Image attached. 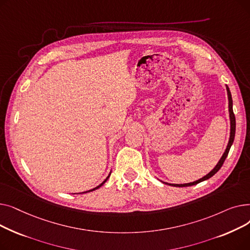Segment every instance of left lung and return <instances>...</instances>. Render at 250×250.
Segmentation results:
<instances>
[{"mask_svg":"<svg viewBox=\"0 0 250 250\" xmlns=\"http://www.w3.org/2000/svg\"><path fill=\"white\" fill-rule=\"evenodd\" d=\"M226 89H227V95H228V100H229V116H230V138H229V142H228V145H227V148L224 152V154H223V156L221 157V159L219 160V162L217 163V165L215 166V168L212 170L211 172H208L206 176L202 177L201 179L196 180V181H193V182H189V183H183V185H172V183H167V182H163L165 183V185H169V186H172V187H178V188H183V187H191V186H194V185H198V183L202 182V181H205L208 178H211L213 175H215L220 168L222 167L223 163H224L225 159L227 158L228 156V153H229V150L232 146V144L234 142V138H235V129H236V122H235V115H234V112H233V101H232V96H231V92L228 88V86H226Z\"/></svg>","mask_w":250,"mask_h":250,"instance_id":"8db88e82","label":"left lung"}]
</instances>
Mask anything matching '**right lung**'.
Returning <instances> with one entry per match:
<instances>
[{
	"label": "right lung",
	"instance_id": "obj_1",
	"mask_svg": "<svg viewBox=\"0 0 250 250\" xmlns=\"http://www.w3.org/2000/svg\"><path fill=\"white\" fill-rule=\"evenodd\" d=\"M110 173H111V172H110ZM110 173H109V175H108V176H107V177H106V179H105V180H104V181H103V182H102V183H101V185H99V186H98V187H96V188H93V189H90V190H88V191H85V192H89V191H93V190H95V189H97V188H100V187H102V186H103V185H104V183H105V182H106V180H107V179H108V178H109V176H110Z\"/></svg>",
	"mask_w": 250,
	"mask_h": 250
}]
</instances>
